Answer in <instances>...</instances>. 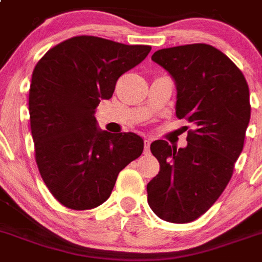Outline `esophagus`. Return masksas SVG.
Returning a JSON list of instances; mask_svg holds the SVG:
<instances>
[{"label": "esophagus", "mask_w": 262, "mask_h": 262, "mask_svg": "<svg viewBox=\"0 0 262 262\" xmlns=\"http://www.w3.org/2000/svg\"><path fill=\"white\" fill-rule=\"evenodd\" d=\"M143 142H145V147H143V152H145V155H147V154H150V139H145Z\"/></svg>", "instance_id": "1"}]
</instances>
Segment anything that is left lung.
<instances>
[{"instance_id": "left-lung-1", "label": "left lung", "mask_w": 262, "mask_h": 262, "mask_svg": "<svg viewBox=\"0 0 262 262\" xmlns=\"http://www.w3.org/2000/svg\"><path fill=\"white\" fill-rule=\"evenodd\" d=\"M151 59L167 70L177 88L176 115L194 129L187 146L151 143L160 170L147 183L154 213L173 224L199 219L214 204L233 176L251 117L249 89L242 71L207 43L161 49Z\"/></svg>"}]
</instances>
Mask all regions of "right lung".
<instances>
[{"mask_svg": "<svg viewBox=\"0 0 262 262\" xmlns=\"http://www.w3.org/2000/svg\"><path fill=\"white\" fill-rule=\"evenodd\" d=\"M151 46L76 36L38 60L29 88L36 163L53 196L85 211L106 202L120 170L141 156L143 139L97 126L95 108L110 99L120 76L142 62Z\"/></svg>", "mask_w": 262, "mask_h": 262, "instance_id": "add662e5", "label": "right lung"}]
</instances>
